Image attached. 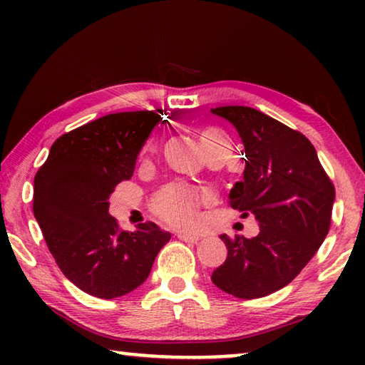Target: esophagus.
<instances>
[{"mask_svg":"<svg viewBox=\"0 0 365 365\" xmlns=\"http://www.w3.org/2000/svg\"><path fill=\"white\" fill-rule=\"evenodd\" d=\"M178 237L181 239V241H184V242H192V244L197 242L199 239H201L199 236H194V234H184V232H179Z\"/></svg>","mask_w":365,"mask_h":365,"instance_id":"obj_1","label":"esophagus"}]
</instances>
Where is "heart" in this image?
<instances>
[{
  "label": "heart",
  "instance_id": "heart-1",
  "mask_svg": "<svg viewBox=\"0 0 365 365\" xmlns=\"http://www.w3.org/2000/svg\"><path fill=\"white\" fill-rule=\"evenodd\" d=\"M202 144L207 149L221 143V133L216 129H204L201 133ZM156 139L149 138L144 144V151L151 153L156 149ZM209 201V192L189 186L182 181L169 182L163 186L151 197V211L169 226L182 229V231H196L202 224L201 206Z\"/></svg>",
  "mask_w": 365,
  "mask_h": 365
}]
</instances>
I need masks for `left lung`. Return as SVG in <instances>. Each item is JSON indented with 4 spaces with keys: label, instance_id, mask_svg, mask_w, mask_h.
<instances>
[{
    "label": "left lung",
    "instance_id": "left-lung-1",
    "mask_svg": "<svg viewBox=\"0 0 365 365\" xmlns=\"http://www.w3.org/2000/svg\"><path fill=\"white\" fill-rule=\"evenodd\" d=\"M212 114L237 129L246 154L244 181L229 194L231 207L259 221L257 236L221 239L227 257L212 272L221 291L239 299L269 296L306 267L331 227L336 187L302 133L247 106Z\"/></svg>",
    "mask_w": 365,
    "mask_h": 365
}]
</instances>
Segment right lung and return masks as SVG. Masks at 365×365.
Here are the masks:
<instances>
[{
    "mask_svg": "<svg viewBox=\"0 0 365 365\" xmlns=\"http://www.w3.org/2000/svg\"><path fill=\"white\" fill-rule=\"evenodd\" d=\"M161 111L113 113L59 136L34 176L33 212L61 272L99 299L146 281L171 234L154 222L124 231L109 194L133 176L138 153Z\"/></svg>",
    "mask_w": 365,
    "mask_h": 365,
    "instance_id": "right-lung-1",
    "label": "right lung"
}]
</instances>
